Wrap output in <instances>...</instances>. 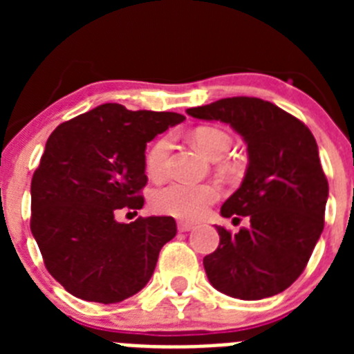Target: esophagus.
Here are the masks:
<instances>
[{
  "mask_svg": "<svg viewBox=\"0 0 354 354\" xmlns=\"http://www.w3.org/2000/svg\"><path fill=\"white\" fill-rule=\"evenodd\" d=\"M177 227H179L180 232H189V230H193V228H195V227H193V223H183V221H180Z\"/></svg>",
  "mask_w": 354,
  "mask_h": 354,
  "instance_id": "1",
  "label": "esophagus"
}]
</instances>
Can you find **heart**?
I'll use <instances>...</instances> for the list:
<instances>
[{"instance_id":"obj_1","label":"heart","mask_w":354,"mask_h":354,"mask_svg":"<svg viewBox=\"0 0 354 354\" xmlns=\"http://www.w3.org/2000/svg\"><path fill=\"white\" fill-rule=\"evenodd\" d=\"M193 143L207 158L220 159L232 147V138L225 131L214 127H200L193 134ZM171 138L161 136L156 140L145 154V171L150 179H162L168 171ZM220 196V189L214 184H184L170 183L156 189L152 195V207L156 212L171 216L177 220H198L209 205Z\"/></svg>"}]
</instances>
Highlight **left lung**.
<instances>
[{
  "instance_id": "left-lung-1",
  "label": "left lung",
  "mask_w": 354,
  "mask_h": 354,
  "mask_svg": "<svg viewBox=\"0 0 354 354\" xmlns=\"http://www.w3.org/2000/svg\"><path fill=\"white\" fill-rule=\"evenodd\" d=\"M228 124L248 145V168L221 216L248 227H216L220 246L204 257L209 282L232 298L255 301L286 290L303 273L324 228L328 180L310 129L257 97H228L186 109Z\"/></svg>"
}]
</instances>
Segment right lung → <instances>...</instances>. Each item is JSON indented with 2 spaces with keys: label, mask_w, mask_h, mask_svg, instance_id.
Returning <instances> with one entry per match:
<instances>
[{
  "label": "right lung",
  "mask_w": 354,
  "mask_h": 354,
  "mask_svg": "<svg viewBox=\"0 0 354 354\" xmlns=\"http://www.w3.org/2000/svg\"><path fill=\"white\" fill-rule=\"evenodd\" d=\"M186 117L108 102L56 127L31 179V234L65 290L118 303L142 290L177 234L171 216L117 221L143 207L147 143Z\"/></svg>",
  "instance_id": "obj_1"
}]
</instances>
